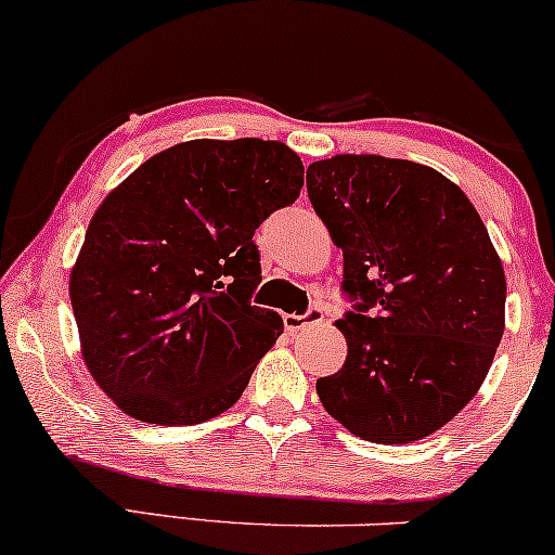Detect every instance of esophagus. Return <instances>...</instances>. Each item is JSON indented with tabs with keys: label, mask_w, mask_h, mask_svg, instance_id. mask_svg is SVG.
Listing matches in <instances>:
<instances>
[{
	"label": "esophagus",
	"mask_w": 555,
	"mask_h": 555,
	"mask_svg": "<svg viewBox=\"0 0 555 555\" xmlns=\"http://www.w3.org/2000/svg\"><path fill=\"white\" fill-rule=\"evenodd\" d=\"M319 321H324V311H321L319 306H313V309L306 311L304 317L288 313V317H285V330H288V332H300V330H306V326L319 324Z\"/></svg>",
	"instance_id": "esophagus-1"
}]
</instances>
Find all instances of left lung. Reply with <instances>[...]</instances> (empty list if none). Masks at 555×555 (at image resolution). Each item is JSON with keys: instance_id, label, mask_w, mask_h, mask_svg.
Segmentation results:
<instances>
[{"instance_id": "obj_1", "label": "left lung", "mask_w": 555, "mask_h": 555, "mask_svg": "<svg viewBox=\"0 0 555 555\" xmlns=\"http://www.w3.org/2000/svg\"><path fill=\"white\" fill-rule=\"evenodd\" d=\"M313 210L345 255L341 371L324 409L362 440L433 435L474 399L504 334L507 280L481 216L437 169L375 154L313 162Z\"/></svg>"}]
</instances>
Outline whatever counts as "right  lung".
<instances>
[{"label":"right lung","mask_w":555,"mask_h":555,"mask_svg":"<svg viewBox=\"0 0 555 555\" xmlns=\"http://www.w3.org/2000/svg\"><path fill=\"white\" fill-rule=\"evenodd\" d=\"M304 188L280 141H184L102 201L68 280L81 354L133 420L201 424L238 401L283 334L251 306L255 231Z\"/></svg>","instance_id":"obj_1"}]
</instances>
